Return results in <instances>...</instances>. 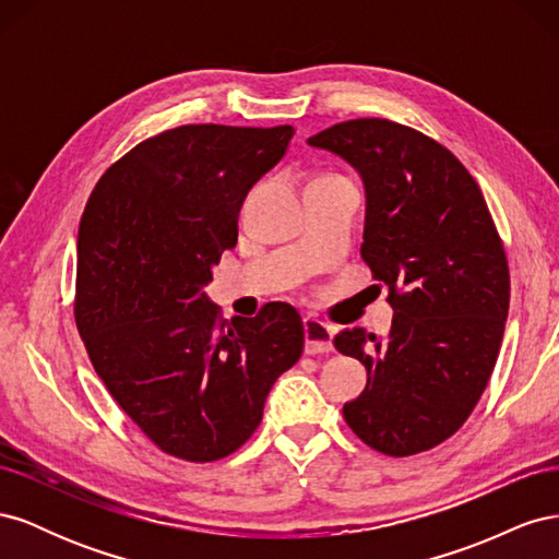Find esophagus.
I'll return each instance as SVG.
<instances>
[{
  "label": "esophagus",
  "mask_w": 559,
  "mask_h": 559,
  "mask_svg": "<svg viewBox=\"0 0 559 559\" xmlns=\"http://www.w3.org/2000/svg\"><path fill=\"white\" fill-rule=\"evenodd\" d=\"M302 333H306V352L321 354L333 349V329L326 326L324 321L308 317L302 321Z\"/></svg>",
  "instance_id": "obj_1"
}]
</instances>
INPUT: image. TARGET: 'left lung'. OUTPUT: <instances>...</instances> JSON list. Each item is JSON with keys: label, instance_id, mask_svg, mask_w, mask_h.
I'll list each match as a JSON object with an SVG mask.
<instances>
[{"label": "left lung", "instance_id": "obj_1", "mask_svg": "<svg viewBox=\"0 0 559 559\" xmlns=\"http://www.w3.org/2000/svg\"><path fill=\"white\" fill-rule=\"evenodd\" d=\"M308 144L361 177V257L394 308L384 337L359 326L333 337L368 370L345 421L378 452H425L464 425L499 357L511 280L495 222L466 167L413 128L357 118Z\"/></svg>", "mask_w": 559, "mask_h": 559}]
</instances>
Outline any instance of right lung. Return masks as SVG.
I'll list each match as a JSON object with an SVG mask.
<instances>
[{"label": "right lung", "instance_id": "right-lung-1", "mask_svg": "<svg viewBox=\"0 0 559 559\" xmlns=\"http://www.w3.org/2000/svg\"><path fill=\"white\" fill-rule=\"evenodd\" d=\"M292 126H181L114 163L83 210L76 326L109 394L163 452L214 462L257 431L275 380L302 352L286 302L218 319L212 267L238 242L251 186Z\"/></svg>", "mask_w": 559, "mask_h": 559}]
</instances>
